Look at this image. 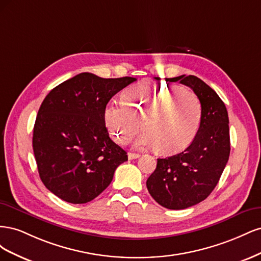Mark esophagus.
<instances>
[{
	"label": "esophagus",
	"instance_id": "34e87169",
	"mask_svg": "<svg viewBox=\"0 0 261 261\" xmlns=\"http://www.w3.org/2000/svg\"><path fill=\"white\" fill-rule=\"evenodd\" d=\"M140 154L139 153H134V152H128V159L133 160V159H137V158H139Z\"/></svg>",
	"mask_w": 261,
	"mask_h": 261
}]
</instances>
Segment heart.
Wrapping results in <instances>:
<instances>
[{
  "label": "heart",
  "mask_w": 261,
  "mask_h": 261,
  "mask_svg": "<svg viewBox=\"0 0 261 261\" xmlns=\"http://www.w3.org/2000/svg\"><path fill=\"white\" fill-rule=\"evenodd\" d=\"M201 121L198 97L184 86L144 84L132 87L105 109L110 134L120 144H127L141 127L136 145L154 146L159 153L184 149L195 138Z\"/></svg>",
  "instance_id": "heart-1"
}]
</instances>
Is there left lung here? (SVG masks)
Here are the masks:
<instances>
[{
    "label": "left lung",
    "mask_w": 261,
    "mask_h": 261,
    "mask_svg": "<svg viewBox=\"0 0 261 261\" xmlns=\"http://www.w3.org/2000/svg\"><path fill=\"white\" fill-rule=\"evenodd\" d=\"M167 82L192 88L201 105V121L192 144L174 155L158 159L147 179L148 192L158 203L179 210L204 200L217 186L230 156V129L223 101L200 78L181 75Z\"/></svg>",
    "instance_id": "obj_1"
}]
</instances>
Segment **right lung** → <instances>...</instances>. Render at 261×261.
<instances>
[{"instance_id": "right-lung-1", "label": "right lung", "mask_w": 261, "mask_h": 261, "mask_svg": "<svg viewBox=\"0 0 261 261\" xmlns=\"http://www.w3.org/2000/svg\"><path fill=\"white\" fill-rule=\"evenodd\" d=\"M136 78L81 73L53 88L39 109L33 148L42 183L59 198L86 203L110 185L127 152L110 138L105 109Z\"/></svg>"}]
</instances>
